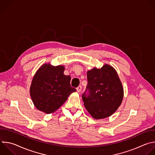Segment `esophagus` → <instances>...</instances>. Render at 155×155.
Returning <instances> with one entry per match:
<instances>
[{
    "label": "esophagus",
    "mask_w": 155,
    "mask_h": 155,
    "mask_svg": "<svg viewBox=\"0 0 155 155\" xmlns=\"http://www.w3.org/2000/svg\"><path fill=\"white\" fill-rule=\"evenodd\" d=\"M81 89H82V87H81V86H78L77 87V92L80 93V92L81 91Z\"/></svg>",
    "instance_id": "obj_1"
}]
</instances>
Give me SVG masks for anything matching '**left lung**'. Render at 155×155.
<instances>
[{"instance_id": "8db88e82", "label": "left lung", "mask_w": 155, "mask_h": 155, "mask_svg": "<svg viewBox=\"0 0 155 155\" xmlns=\"http://www.w3.org/2000/svg\"><path fill=\"white\" fill-rule=\"evenodd\" d=\"M87 84L82 94L87 112L96 120L111 116L120 106L123 87L115 69L105 64L87 72Z\"/></svg>"}]
</instances>
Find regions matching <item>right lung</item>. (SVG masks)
<instances>
[{
  "label": "right lung",
  "mask_w": 155,
  "mask_h": 155,
  "mask_svg": "<svg viewBox=\"0 0 155 155\" xmlns=\"http://www.w3.org/2000/svg\"><path fill=\"white\" fill-rule=\"evenodd\" d=\"M63 65L43 64L35 73L30 87V95L35 107L50 114L54 112L69 95L76 91L71 86V78L64 74Z\"/></svg>",
  "instance_id": "obj_1"
}]
</instances>
